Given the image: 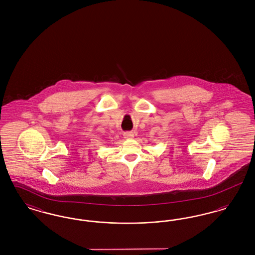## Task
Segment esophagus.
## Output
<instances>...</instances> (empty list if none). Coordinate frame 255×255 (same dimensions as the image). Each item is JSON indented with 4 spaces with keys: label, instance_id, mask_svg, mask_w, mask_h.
I'll list each match as a JSON object with an SVG mask.
<instances>
[{
    "label": "esophagus",
    "instance_id": "obj_1",
    "mask_svg": "<svg viewBox=\"0 0 255 255\" xmlns=\"http://www.w3.org/2000/svg\"><path fill=\"white\" fill-rule=\"evenodd\" d=\"M123 136L126 139H132L133 138V133L132 132H126V133H123Z\"/></svg>",
    "mask_w": 255,
    "mask_h": 255
}]
</instances>
